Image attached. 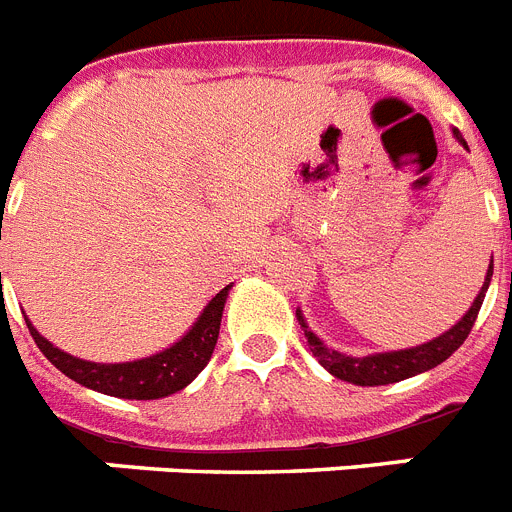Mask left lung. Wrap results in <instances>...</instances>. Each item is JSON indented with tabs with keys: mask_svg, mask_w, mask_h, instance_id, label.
Here are the masks:
<instances>
[{
	"mask_svg": "<svg viewBox=\"0 0 512 512\" xmlns=\"http://www.w3.org/2000/svg\"><path fill=\"white\" fill-rule=\"evenodd\" d=\"M456 139L461 144H466L458 131ZM489 279H492V264H489L487 279H484L482 290H479L476 300L471 303V308L466 310V316L461 318L456 326H451V329L445 331V334L435 336L432 342L419 344V347L396 349V352H378V355L368 357H349L344 355V352H336V349L326 347V344L308 329V323H305L300 310L298 321L300 326H303L305 336H308V347L310 352H313V357H316L334 378L355 383V386H388V383H399L404 381V378H412V375L438 368L440 362L448 360V357L466 342V336H469L471 326H474L476 316H479V308H482L484 303V292H487L489 287Z\"/></svg>",
	"mask_w": 512,
	"mask_h": 512,
	"instance_id": "8db88e82",
	"label": "left lung"
}]
</instances>
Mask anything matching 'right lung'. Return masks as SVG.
Here are the masks:
<instances>
[{"mask_svg":"<svg viewBox=\"0 0 512 512\" xmlns=\"http://www.w3.org/2000/svg\"><path fill=\"white\" fill-rule=\"evenodd\" d=\"M230 287L233 285L222 287L204 305L202 316L196 318L194 326L173 347L134 362L103 365V362L80 360V357L67 355L64 349L54 347L48 339H43L28 318H25V323H28L30 336L36 339L38 349L46 355V360L72 381L82 383L85 388H93V391L108 393V396H119V399H163V396H170V393L189 386L212 357L217 336H220L222 308H225Z\"/></svg>","mask_w":512,"mask_h":512,"instance_id":"1","label":"right lung"}]
</instances>
